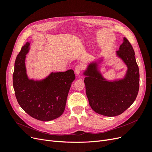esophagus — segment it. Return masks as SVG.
Segmentation results:
<instances>
[{"mask_svg":"<svg viewBox=\"0 0 152 152\" xmlns=\"http://www.w3.org/2000/svg\"><path fill=\"white\" fill-rule=\"evenodd\" d=\"M83 66L82 65H77L75 68V74L77 75H79L80 73L81 72V71L83 70Z\"/></svg>","mask_w":152,"mask_h":152,"instance_id":"34e87169","label":"esophagus"}]
</instances>
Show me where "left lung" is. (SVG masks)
I'll return each mask as SVG.
<instances>
[{
  "mask_svg": "<svg viewBox=\"0 0 152 152\" xmlns=\"http://www.w3.org/2000/svg\"><path fill=\"white\" fill-rule=\"evenodd\" d=\"M115 54L127 68L122 79L109 80L103 77L100 70L104 63L103 56L88 63L83 72L86 95L91 108L107 117L117 116L126 111L134 103L139 91V68L134 49L126 37Z\"/></svg>",
  "mask_w": 152,
  "mask_h": 152,
  "instance_id": "left-lung-1",
  "label": "left lung"
}]
</instances>
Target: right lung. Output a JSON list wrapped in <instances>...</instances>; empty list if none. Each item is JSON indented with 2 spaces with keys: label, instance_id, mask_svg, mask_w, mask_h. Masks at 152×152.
<instances>
[{
  "label": "right lung",
  "instance_id": "add662e5",
  "mask_svg": "<svg viewBox=\"0 0 152 152\" xmlns=\"http://www.w3.org/2000/svg\"><path fill=\"white\" fill-rule=\"evenodd\" d=\"M30 42H27L16 57L12 75L18 103L33 118L50 121L60 117L65 108L69 90L75 75L73 70L50 72L41 80L30 79L25 65Z\"/></svg>",
  "mask_w": 152,
  "mask_h": 152
}]
</instances>
